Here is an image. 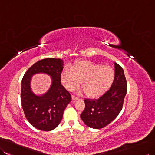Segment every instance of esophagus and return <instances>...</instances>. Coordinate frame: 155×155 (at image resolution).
Masks as SVG:
<instances>
[{
    "mask_svg": "<svg viewBox=\"0 0 155 155\" xmlns=\"http://www.w3.org/2000/svg\"><path fill=\"white\" fill-rule=\"evenodd\" d=\"M71 98H72V100H74V101H75V100H78L79 98L78 97H76V96H75V95H72V97H71Z\"/></svg>",
    "mask_w": 155,
    "mask_h": 155,
    "instance_id": "34e87169",
    "label": "esophagus"
}]
</instances>
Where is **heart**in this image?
I'll return each mask as SVG.
<instances>
[{"label": "heart", "instance_id": "heart-1", "mask_svg": "<svg viewBox=\"0 0 155 155\" xmlns=\"http://www.w3.org/2000/svg\"><path fill=\"white\" fill-rule=\"evenodd\" d=\"M114 78V71L111 67L88 60L78 62L72 68L66 67L61 74L62 83L67 89L74 90L81 81L85 94L90 97L104 93L111 85Z\"/></svg>", "mask_w": 155, "mask_h": 155}]
</instances>
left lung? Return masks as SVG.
<instances>
[{
    "label": "left lung",
    "mask_w": 155,
    "mask_h": 155,
    "mask_svg": "<svg viewBox=\"0 0 155 155\" xmlns=\"http://www.w3.org/2000/svg\"><path fill=\"white\" fill-rule=\"evenodd\" d=\"M115 76L111 87L98 99H85L80 116L85 125L101 129L108 125L122 110L127 93V81L122 68L114 62Z\"/></svg>",
    "instance_id": "obj_1"
}]
</instances>
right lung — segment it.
Instances as JSON below:
<instances>
[{"mask_svg": "<svg viewBox=\"0 0 155 155\" xmlns=\"http://www.w3.org/2000/svg\"><path fill=\"white\" fill-rule=\"evenodd\" d=\"M63 63L60 58L41 60L26 71L21 80V101L25 118L41 131H51L59 125L71 99L70 93L61 84ZM38 73L48 74L52 79L50 89L41 96L35 95L30 87L32 75Z\"/></svg>", "mask_w": 155, "mask_h": 155, "instance_id": "1", "label": "right lung"}]
</instances>
